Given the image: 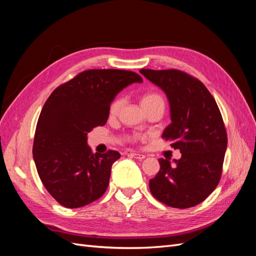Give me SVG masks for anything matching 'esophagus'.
Returning <instances> with one entry per match:
<instances>
[{"mask_svg": "<svg viewBox=\"0 0 256 256\" xmlns=\"http://www.w3.org/2000/svg\"><path fill=\"white\" fill-rule=\"evenodd\" d=\"M129 156L132 158H136V159H138V160H142L145 158V154H138V152H129Z\"/></svg>", "mask_w": 256, "mask_h": 256, "instance_id": "34e87169", "label": "esophagus"}]
</instances>
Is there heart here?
Here are the masks:
<instances>
[{
	"instance_id": "heart-1",
	"label": "heart",
	"mask_w": 256,
	"mask_h": 256,
	"mask_svg": "<svg viewBox=\"0 0 256 256\" xmlns=\"http://www.w3.org/2000/svg\"><path fill=\"white\" fill-rule=\"evenodd\" d=\"M140 104H141V106L143 110L146 109V108L154 106V104H161L164 106V99L162 98V96L160 94H158V92H146V94H144L141 97ZM122 106H124L122 98L118 97L113 100V102L109 106V116L111 118H114L118 115Z\"/></svg>"
}]
</instances>
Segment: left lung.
Instances as JSON below:
<instances>
[{
    "mask_svg": "<svg viewBox=\"0 0 256 256\" xmlns=\"http://www.w3.org/2000/svg\"><path fill=\"white\" fill-rule=\"evenodd\" d=\"M140 72L166 92L172 122L162 138L182 152L175 166L159 159V172L150 180L152 194L170 207L196 206L216 189L222 174L228 134L218 104L202 82L182 70Z\"/></svg>",
    "mask_w": 256,
    "mask_h": 256,
    "instance_id": "obj_1",
    "label": "left lung"
}]
</instances>
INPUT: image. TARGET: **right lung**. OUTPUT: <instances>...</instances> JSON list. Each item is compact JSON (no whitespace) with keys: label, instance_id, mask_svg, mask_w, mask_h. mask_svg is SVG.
Instances as JSON below:
<instances>
[{"label":"right lung","instance_id":"right-lung-1","mask_svg":"<svg viewBox=\"0 0 256 256\" xmlns=\"http://www.w3.org/2000/svg\"><path fill=\"white\" fill-rule=\"evenodd\" d=\"M134 82L143 80L134 72L90 69L60 85L44 104L33 158L44 188L60 205L79 208L106 192L112 164L120 154H94L88 134L104 125L115 96Z\"/></svg>","mask_w":256,"mask_h":256}]
</instances>
